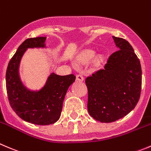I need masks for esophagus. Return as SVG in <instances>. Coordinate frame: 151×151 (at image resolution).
Masks as SVG:
<instances>
[{"label":"esophagus","mask_w":151,"mask_h":151,"mask_svg":"<svg viewBox=\"0 0 151 151\" xmlns=\"http://www.w3.org/2000/svg\"><path fill=\"white\" fill-rule=\"evenodd\" d=\"M76 80H77V81L83 82V80H84V78H83V75H81V74H77V77H76Z\"/></svg>","instance_id":"1"}]
</instances>
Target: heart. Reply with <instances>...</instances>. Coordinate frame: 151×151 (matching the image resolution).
Listing matches in <instances>:
<instances>
[{
  "label": "heart",
  "instance_id": "b5f03b06",
  "mask_svg": "<svg viewBox=\"0 0 151 151\" xmlns=\"http://www.w3.org/2000/svg\"><path fill=\"white\" fill-rule=\"evenodd\" d=\"M95 55H96V52L92 49H85V50L82 51L77 57V60L79 63L80 64H87L90 61L94 58ZM104 60V56L102 55H99L95 58L94 60H93V65L94 66H99L101 63H102Z\"/></svg>",
  "mask_w": 151,
  "mask_h": 151
}]
</instances>
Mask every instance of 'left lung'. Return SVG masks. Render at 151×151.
Listing matches in <instances>:
<instances>
[{
    "mask_svg": "<svg viewBox=\"0 0 151 151\" xmlns=\"http://www.w3.org/2000/svg\"><path fill=\"white\" fill-rule=\"evenodd\" d=\"M119 50L104 69L86 80L89 114L101 122H112L129 114L139 99L142 68L134 49L125 39L113 36Z\"/></svg>",
    "mask_w": 151,
    "mask_h": 151,
    "instance_id": "obj_1",
    "label": "left lung"
}]
</instances>
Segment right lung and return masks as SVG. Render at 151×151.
<instances>
[{
  "mask_svg": "<svg viewBox=\"0 0 151 151\" xmlns=\"http://www.w3.org/2000/svg\"><path fill=\"white\" fill-rule=\"evenodd\" d=\"M46 37L26 39L9 63L6 83L9 101L14 112L24 121L38 125L56 122L60 117L63 102L69 86L75 81L74 74L60 76L51 73L43 87L32 90L23 84L20 65L29 49H46Z\"/></svg>",
  "mask_w": 151,
  "mask_h": 151,
  "instance_id": "obj_1",
  "label": "right lung"
}]
</instances>
